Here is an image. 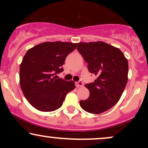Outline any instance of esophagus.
Listing matches in <instances>:
<instances>
[{
	"instance_id": "34e87169",
	"label": "esophagus",
	"mask_w": 148,
	"mask_h": 148,
	"mask_svg": "<svg viewBox=\"0 0 148 148\" xmlns=\"http://www.w3.org/2000/svg\"><path fill=\"white\" fill-rule=\"evenodd\" d=\"M76 87H83L84 86V83L81 81H79L77 82H76Z\"/></svg>"
}]
</instances>
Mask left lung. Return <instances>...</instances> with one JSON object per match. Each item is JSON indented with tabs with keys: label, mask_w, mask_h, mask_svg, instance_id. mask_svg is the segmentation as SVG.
Instances as JSON below:
<instances>
[{
	"label": "left lung",
	"mask_w": 148,
	"mask_h": 148,
	"mask_svg": "<svg viewBox=\"0 0 148 148\" xmlns=\"http://www.w3.org/2000/svg\"><path fill=\"white\" fill-rule=\"evenodd\" d=\"M77 50L88 63V71L96 76L94 82L85 85L90 96L81 100L80 105L88 113L99 114L121 97L128 80V62L120 49L103 42H80Z\"/></svg>",
	"instance_id": "obj_1"
}]
</instances>
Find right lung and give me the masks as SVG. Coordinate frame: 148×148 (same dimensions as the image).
<instances>
[{
  "label": "right lung",
  "mask_w": 148,
  "mask_h": 148,
  "mask_svg": "<svg viewBox=\"0 0 148 148\" xmlns=\"http://www.w3.org/2000/svg\"><path fill=\"white\" fill-rule=\"evenodd\" d=\"M77 44L44 42L29 49L20 65V86L25 97L41 111L57 110L67 94L76 88L73 81L57 79L66 58Z\"/></svg>",
  "instance_id": "1"
}]
</instances>
